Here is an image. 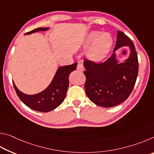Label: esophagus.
<instances>
[{"instance_id":"34e87169","label":"esophagus","mask_w":154,"mask_h":154,"mask_svg":"<svg viewBox=\"0 0 154 154\" xmlns=\"http://www.w3.org/2000/svg\"><path fill=\"white\" fill-rule=\"evenodd\" d=\"M77 69L78 71H83V70H84V66H83V65L82 63H78L77 66Z\"/></svg>"}]
</instances>
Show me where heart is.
<instances>
[{"label":"heart","instance_id":"heart-1","mask_svg":"<svg viewBox=\"0 0 154 154\" xmlns=\"http://www.w3.org/2000/svg\"><path fill=\"white\" fill-rule=\"evenodd\" d=\"M113 38L110 33L92 31L87 35L83 47L88 48L86 55L94 61H100L107 56L110 51Z\"/></svg>","mask_w":154,"mask_h":154}]
</instances>
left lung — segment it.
Here are the masks:
<instances>
[{
	"mask_svg": "<svg viewBox=\"0 0 154 154\" xmlns=\"http://www.w3.org/2000/svg\"><path fill=\"white\" fill-rule=\"evenodd\" d=\"M117 36L113 54L106 61L97 64L89 60L83 62L85 93L92 102L102 107H112L126 100L133 90L139 71L133 42L121 31H118ZM123 46L129 47L130 55L119 62L115 51Z\"/></svg>",
	"mask_w": 154,
	"mask_h": 154,
	"instance_id": "obj_1",
	"label": "left lung"
}]
</instances>
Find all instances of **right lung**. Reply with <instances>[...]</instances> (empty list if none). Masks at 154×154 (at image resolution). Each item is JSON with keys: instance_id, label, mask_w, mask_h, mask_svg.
Returning <instances> with one entry per match:
<instances>
[{"instance_id": "add662e5", "label": "right lung", "mask_w": 154, "mask_h": 154, "mask_svg": "<svg viewBox=\"0 0 154 154\" xmlns=\"http://www.w3.org/2000/svg\"><path fill=\"white\" fill-rule=\"evenodd\" d=\"M49 28H38L25 35H30L38 31L48 30ZM77 63L60 67L49 86L42 92L34 95H28L17 89L14 82V87L18 97L28 107L39 112H49L54 110L63 102L69 88V77L72 71L77 69Z\"/></svg>"}]
</instances>
